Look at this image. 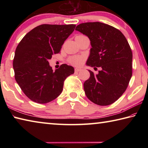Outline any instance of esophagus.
I'll use <instances>...</instances> for the list:
<instances>
[{"instance_id":"1","label":"esophagus","mask_w":148,"mask_h":148,"mask_svg":"<svg viewBox=\"0 0 148 148\" xmlns=\"http://www.w3.org/2000/svg\"><path fill=\"white\" fill-rule=\"evenodd\" d=\"M82 71V69H79V68H76L75 69V72H79V71Z\"/></svg>"}]
</instances>
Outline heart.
I'll return each mask as SVG.
<instances>
[{
  "instance_id": "heart-1",
  "label": "heart",
  "mask_w": 148,
  "mask_h": 148,
  "mask_svg": "<svg viewBox=\"0 0 148 148\" xmlns=\"http://www.w3.org/2000/svg\"><path fill=\"white\" fill-rule=\"evenodd\" d=\"M81 36V35H79ZM84 61V57L81 56H72L70 57L69 59V61L71 64L74 65V66H80L83 64Z\"/></svg>"
}]
</instances>
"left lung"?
<instances>
[{"label": "left lung", "instance_id": "obj_1", "mask_svg": "<svg viewBox=\"0 0 148 148\" xmlns=\"http://www.w3.org/2000/svg\"><path fill=\"white\" fill-rule=\"evenodd\" d=\"M76 31L86 35L91 48L86 65L101 67L84 84L86 96L93 103L107 106L116 102L126 90L132 77V53L119 30L101 22L78 25Z\"/></svg>", "mask_w": 148, "mask_h": 148}]
</instances>
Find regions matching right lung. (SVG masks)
I'll use <instances>...</instances> for the list:
<instances>
[{
	"mask_svg": "<svg viewBox=\"0 0 148 148\" xmlns=\"http://www.w3.org/2000/svg\"><path fill=\"white\" fill-rule=\"evenodd\" d=\"M76 25L43 24L25 36L15 51V79L25 95L36 103L49 102L59 96L64 81L74 73L72 66L63 64L53 71L48 62L59 53Z\"/></svg>",
	"mask_w": 148,
	"mask_h": 148,
	"instance_id": "add662e5",
	"label": "right lung"
}]
</instances>
